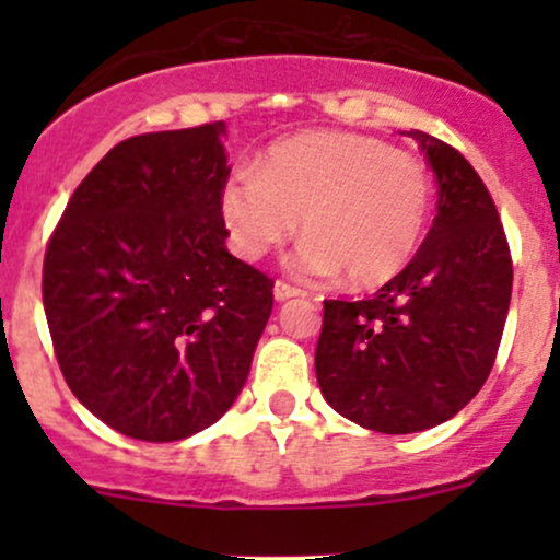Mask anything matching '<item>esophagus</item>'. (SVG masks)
Wrapping results in <instances>:
<instances>
[{
	"label": "esophagus",
	"instance_id": "34e87169",
	"mask_svg": "<svg viewBox=\"0 0 560 560\" xmlns=\"http://www.w3.org/2000/svg\"><path fill=\"white\" fill-rule=\"evenodd\" d=\"M301 295V290H298V287H292V284H287V281H276L273 284V298L276 301H290V298H298Z\"/></svg>",
	"mask_w": 560,
	"mask_h": 560
}]
</instances>
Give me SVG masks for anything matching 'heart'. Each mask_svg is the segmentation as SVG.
Instances as JSON below:
<instances>
[{
    "label": "heart",
    "mask_w": 560,
    "mask_h": 560,
    "mask_svg": "<svg viewBox=\"0 0 560 560\" xmlns=\"http://www.w3.org/2000/svg\"><path fill=\"white\" fill-rule=\"evenodd\" d=\"M433 206L428 167L385 140L354 132H298L270 145L254 171L219 195L230 244L254 262L298 230L292 265L303 276H343L352 290L387 284L422 244Z\"/></svg>",
    "instance_id": "1"
}]
</instances>
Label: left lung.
<instances>
[{
    "instance_id": "left-lung-1",
    "label": "left lung",
    "mask_w": 560,
    "mask_h": 560,
    "mask_svg": "<svg viewBox=\"0 0 560 560\" xmlns=\"http://www.w3.org/2000/svg\"><path fill=\"white\" fill-rule=\"evenodd\" d=\"M439 184L415 259L369 301H325L316 382L327 404L376 433L442 425L495 363L512 298L499 211L460 151L411 129Z\"/></svg>"
}]
</instances>
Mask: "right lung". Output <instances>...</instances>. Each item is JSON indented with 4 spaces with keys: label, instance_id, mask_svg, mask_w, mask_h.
I'll return each instance as SVG.
<instances>
[{
    "label": "right lung",
    "instance_id": "obj_1",
    "mask_svg": "<svg viewBox=\"0 0 560 560\" xmlns=\"http://www.w3.org/2000/svg\"><path fill=\"white\" fill-rule=\"evenodd\" d=\"M228 124L113 145L67 202L43 306L72 395L140 442L213 425L246 385L273 281L228 252Z\"/></svg>",
    "mask_w": 560,
    "mask_h": 560
}]
</instances>
